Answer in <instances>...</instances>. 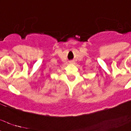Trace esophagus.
<instances>
[{
    "mask_svg": "<svg viewBox=\"0 0 131 131\" xmlns=\"http://www.w3.org/2000/svg\"><path fill=\"white\" fill-rule=\"evenodd\" d=\"M69 63L70 64H74V61H70Z\"/></svg>",
    "mask_w": 131,
    "mask_h": 131,
    "instance_id": "obj_1",
    "label": "esophagus"
}]
</instances>
